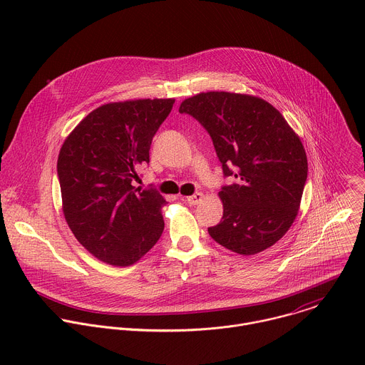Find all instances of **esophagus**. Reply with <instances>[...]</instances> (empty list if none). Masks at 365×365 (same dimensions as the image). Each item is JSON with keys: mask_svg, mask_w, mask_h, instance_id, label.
Here are the masks:
<instances>
[{"mask_svg": "<svg viewBox=\"0 0 365 365\" xmlns=\"http://www.w3.org/2000/svg\"><path fill=\"white\" fill-rule=\"evenodd\" d=\"M202 199H203V193L196 192V193L187 196V197H186V202H187L189 205H197V203L202 202Z\"/></svg>", "mask_w": 365, "mask_h": 365, "instance_id": "esophagus-1", "label": "esophagus"}]
</instances>
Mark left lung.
I'll return each instance as SVG.
<instances>
[{"instance_id":"8db88e82","label":"left lung","mask_w":365,"mask_h":365,"mask_svg":"<svg viewBox=\"0 0 365 365\" xmlns=\"http://www.w3.org/2000/svg\"><path fill=\"white\" fill-rule=\"evenodd\" d=\"M179 113L210 133L224 176L237 179L218 193L222 220L207 232L242 255L276 244L296 220L307 178L299 135L272 103L247 93L202 92L185 99Z\"/></svg>"}]
</instances>
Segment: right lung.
Here are the masks:
<instances>
[{
    "label": "right lung",
    "instance_id": "obj_1",
    "mask_svg": "<svg viewBox=\"0 0 365 365\" xmlns=\"http://www.w3.org/2000/svg\"><path fill=\"white\" fill-rule=\"evenodd\" d=\"M173 103V98L106 103L89 113L61 148L65 220L76 240L103 263H137L165 230V197L133 182L150 162L151 140Z\"/></svg>",
    "mask_w": 365,
    "mask_h": 365
}]
</instances>
